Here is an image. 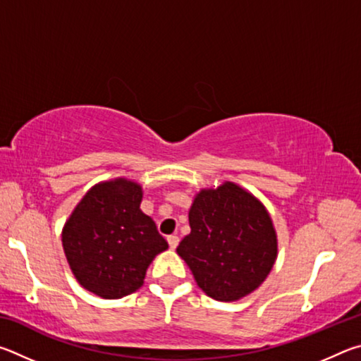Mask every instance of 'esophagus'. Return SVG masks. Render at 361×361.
Wrapping results in <instances>:
<instances>
[{
    "label": "esophagus",
    "mask_w": 361,
    "mask_h": 361,
    "mask_svg": "<svg viewBox=\"0 0 361 361\" xmlns=\"http://www.w3.org/2000/svg\"><path fill=\"white\" fill-rule=\"evenodd\" d=\"M167 242H169V247L172 248V250H175L176 247H178V242H180V239L176 235H169L167 237Z\"/></svg>",
    "instance_id": "esophagus-1"
}]
</instances>
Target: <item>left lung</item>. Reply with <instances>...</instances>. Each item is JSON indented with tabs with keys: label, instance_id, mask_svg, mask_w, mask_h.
<instances>
[{
	"label": "left lung",
	"instance_id": "obj_1",
	"mask_svg": "<svg viewBox=\"0 0 361 361\" xmlns=\"http://www.w3.org/2000/svg\"><path fill=\"white\" fill-rule=\"evenodd\" d=\"M191 232L176 253L207 296L232 302L264 282L276 264L279 242L264 204L245 188L224 181L204 188L189 209Z\"/></svg>",
	"mask_w": 361,
	"mask_h": 361
}]
</instances>
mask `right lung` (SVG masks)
<instances>
[{
	"label": "right lung",
	"instance_id": "1",
	"mask_svg": "<svg viewBox=\"0 0 361 361\" xmlns=\"http://www.w3.org/2000/svg\"><path fill=\"white\" fill-rule=\"evenodd\" d=\"M143 188L129 178L100 181L84 194L62 229L78 283L103 299L137 291L146 269L169 243L140 209Z\"/></svg>",
	"mask_w": 361,
	"mask_h": 361
}]
</instances>
